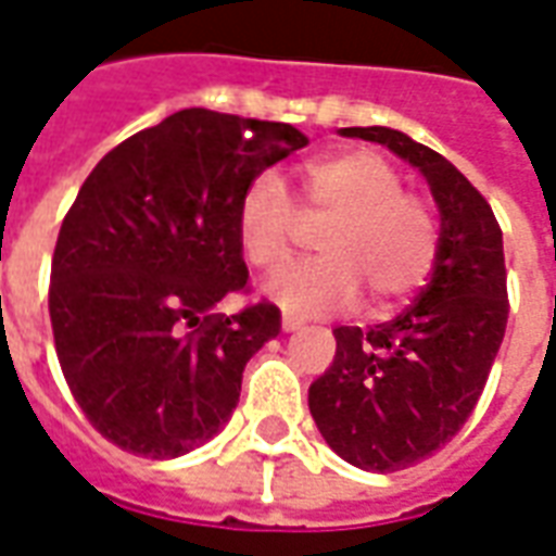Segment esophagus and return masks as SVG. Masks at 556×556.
Segmentation results:
<instances>
[{
	"mask_svg": "<svg viewBox=\"0 0 556 556\" xmlns=\"http://www.w3.org/2000/svg\"><path fill=\"white\" fill-rule=\"evenodd\" d=\"M298 327H301V321H298V318H291V315H282V330H286V333L298 330Z\"/></svg>",
	"mask_w": 556,
	"mask_h": 556,
	"instance_id": "esophagus-1",
	"label": "esophagus"
}]
</instances>
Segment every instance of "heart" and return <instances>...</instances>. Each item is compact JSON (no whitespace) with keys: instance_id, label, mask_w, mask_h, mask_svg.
Returning <instances> with one entry per match:
<instances>
[{"instance_id":"obj_1","label":"heart","mask_w":556,"mask_h":556,"mask_svg":"<svg viewBox=\"0 0 556 556\" xmlns=\"http://www.w3.org/2000/svg\"><path fill=\"white\" fill-rule=\"evenodd\" d=\"M303 223L318 226V258L270 279L267 294L286 313L333 315L361 303L387 309L417 291L438 253V217L405 175L372 148H345L298 169V205L277 175H258L238 202L243 258L274 274L298 250Z\"/></svg>"}]
</instances>
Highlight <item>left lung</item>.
I'll list each match as a JSON object with an SVG mask.
<instances>
[{"label":"left lung","mask_w":556,"mask_h":556,"mask_svg":"<svg viewBox=\"0 0 556 556\" xmlns=\"http://www.w3.org/2000/svg\"><path fill=\"white\" fill-rule=\"evenodd\" d=\"M414 163L441 211L434 270L393 321L337 327V357L309 387V410L349 465L393 473L453 441L501 351L509 298L494 211L450 160L390 127H342Z\"/></svg>","instance_id":"8db88e82"}]
</instances>
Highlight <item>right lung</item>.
<instances>
[{
    "label": "right lung",
    "mask_w": 556,
    "mask_h": 556,
    "mask_svg": "<svg viewBox=\"0 0 556 556\" xmlns=\"http://www.w3.org/2000/svg\"><path fill=\"white\" fill-rule=\"evenodd\" d=\"M306 142L282 122L193 106L83 181L55 241L50 321L67 387L106 441L175 458L229 422L243 366L279 333L270 301L214 313L250 277L238 202Z\"/></svg>",
    "instance_id": "obj_1"
}]
</instances>
